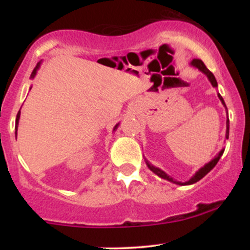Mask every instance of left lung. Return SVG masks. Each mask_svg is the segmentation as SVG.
<instances>
[{
  "mask_svg": "<svg viewBox=\"0 0 250 250\" xmlns=\"http://www.w3.org/2000/svg\"><path fill=\"white\" fill-rule=\"evenodd\" d=\"M191 65H194L195 68H197V69L202 71L203 74H206V75H207L208 80H209V81H210L211 85H213V87H217V82H216V79H215L214 74L211 73V71L209 70L207 67H206V65H205V63H203L202 61H201V60H199V59H194L193 61H191ZM217 96H219V99L221 100V102H222V104L225 105V107H226V103H225V101H223L222 96H221L220 94H217ZM226 109H227V108H226ZM227 114H228V113H227ZM228 137H229V119H227V130H226V139H228ZM223 151H225V149H222V150H221L220 153H219V155H217V156H215L214 159L211 160L210 162H208L207 165H205V166H203L202 168L199 169V171H196V173H195L194 176L191 177V179L189 180V181H187V182H179V181H175V180L173 179V177H170V176H169V175L166 174L165 171L161 170V169H160V168H157V167H154V166H153V165H150V163H149L148 161H146V163H147L148 168L150 169V170L153 171V173L156 174L157 176L162 177V179H165V180H168V181H170V182H173V183H176V185H180V186H188V185H193V183H196L197 181H200L201 179H202V177H205L206 175H207V174L209 173V171H210L211 169H213V168L215 167V166L217 165V162H219L220 157L222 156Z\"/></svg>",
  "mask_w": 250,
  "mask_h": 250,
  "instance_id": "8db88e82",
  "label": "left lung"
}]
</instances>
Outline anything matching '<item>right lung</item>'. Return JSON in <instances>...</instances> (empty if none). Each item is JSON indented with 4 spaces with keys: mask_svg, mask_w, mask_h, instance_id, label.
<instances>
[{
    "mask_svg": "<svg viewBox=\"0 0 250 250\" xmlns=\"http://www.w3.org/2000/svg\"><path fill=\"white\" fill-rule=\"evenodd\" d=\"M40 63H41V62H39V63H37V65H36V67H35V69H34L33 70V73H31V79H34V77H35V75H36V71H37V69H39V68H40ZM20 115H21V113H20V111H19V113H17V116H16V125H15V129H16V136H17V125H19V120H20ZM117 127H119V125H115V128H114V130H116V128Z\"/></svg>",
    "mask_w": 250,
    "mask_h": 250,
    "instance_id": "right-lung-1",
    "label": "right lung"
}]
</instances>
